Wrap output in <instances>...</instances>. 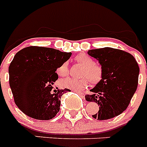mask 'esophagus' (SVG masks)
Wrapping results in <instances>:
<instances>
[{"mask_svg":"<svg viewBox=\"0 0 147 147\" xmlns=\"http://www.w3.org/2000/svg\"><path fill=\"white\" fill-rule=\"evenodd\" d=\"M76 93H78V94L80 95V96L82 97V98H85V94H84V93H81V92L79 91V90H76Z\"/></svg>","mask_w":147,"mask_h":147,"instance_id":"esophagus-1","label":"esophagus"}]
</instances>
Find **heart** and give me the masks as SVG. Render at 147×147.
<instances>
[{
	"mask_svg": "<svg viewBox=\"0 0 147 147\" xmlns=\"http://www.w3.org/2000/svg\"><path fill=\"white\" fill-rule=\"evenodd\" d=\"M75 60L84 66L81 75L83 76L80 79L68 77L60 82L62 88L71 90H80L87 88L89 85V81L93 85H97L101 82L103 77V70L100 65L93 62L90 57L85 54H79L76 57ZM68 73V65L65 62L57 68V74L59 76L64 77Z\"/></svg>",
	"mask_w": 147,
	"mask_h": 147,
	"instance_id": "obj_1",
	"label": "heart"
}]
</instances>
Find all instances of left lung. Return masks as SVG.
<instances>
[{
	"label": "left lung",
	"instance_id": "8db88e82",
	"mask_svg": "<svg viewBox=\"0 0 147 147\" xmlns=\"http://www.w3.org/2000/svg\"><path fill=\"white\" fill-rule=\"evenodd\" d=\"M96 59L103 70V77L86 95L88 102L99 106L97 120H107L120 115L127 108L138 88L139 67L134 57L119 49L105 47L88 51Z\"/></svg>",
	"mask_w": 147,
	"mask_h": 147
}]
</instances>
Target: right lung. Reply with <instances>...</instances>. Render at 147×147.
<instances>
[{"label":"right lung","instance_id":"obj_1","mask_svg":"<svg viewBox=\"0 0 147 147\" xmlns=\"http://www.w3.org/2000/svg\"><path fill=\"white\" fill-rule=\"evenodd\" d=\"M71 52L51 48L29 46L18 51L9 67V85L18 108L37 120H50L60 109L61 97L69 89L52 93L58 79L57 68Z\"/></svg>","mask_w":147,"mask_h":147}]
</instances>
